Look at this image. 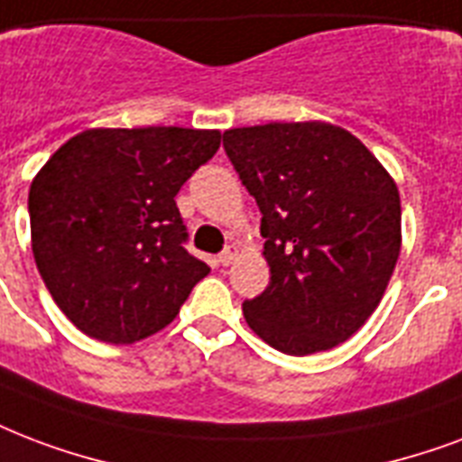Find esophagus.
Here are the masks:
<instances>
[{"mask_svg":"<svg viewBox=\"0 0 462 462\" xmlns=\"http://www.w3.org/2000/svg\"><path fill=\"white\" fill-rule=\"evenodd\" d=\"M235 259H237V246H235V245L225 246L223 252L217 254V262L223 263V266H230V263L235 262Z\"/></svg>","mask_w":462,"mask_h":462,"instance_id":"1","label":"esophagus"}]
</instances>
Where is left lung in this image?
Segmentation results:
<instances>
[{"instance_id":"1","label":"left lung","mask_w":462,"mask_h":462,"mask_svg":"<svg viewBox=\"0 0 462 462\" xmlns=\"http://www.w3.org/2000/svg\"><path fill=\"white\" fill-rule=\"evenodd\" d=\"M232 167L262 210L271 281L246 325L288 356L334 348L378 308L400 256V193L368 147L329 123L225 130Z\"/></svg>"}]
</instances>
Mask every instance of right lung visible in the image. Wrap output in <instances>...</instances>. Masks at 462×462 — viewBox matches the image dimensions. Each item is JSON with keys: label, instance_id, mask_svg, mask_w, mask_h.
Wrapping results in <instances>:
<instances>
[{"label": "right lung", "instance_id": "obj_1", "mask_svg": "<svg viewBox=\"0 0 462 462\" xmlns=\"http://www.w3.org/2000/svg\"><path fill=\"white\" fill-rule=\"evenodd\" d=\"M217 130L94 128L67 140L28 191L35 266L77 329L133 344L179 315L206 262L186 252L176 193Z\"/></svg>", "mask_w": 462, "mask_h": 462}]
</instances>
